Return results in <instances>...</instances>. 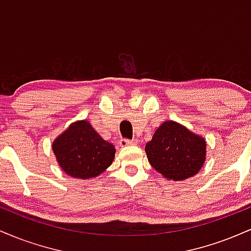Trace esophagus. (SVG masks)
Listing matches in <instances>:
<instances>
[{"label":"esophagus","mask_w":251,"mask_h":251,"mask_svg":"<svg viewBox=\"0 0 251 251\" xmlns=\"http://www.w3.org/2000/svg\"><path fill=\"white\" fill-rule=\"evenodd\" d=\"M135 140H133V139H120L119 140V144H120V146H129V145H135Z\"/></svg>","instance_id":"34e87169"}]
</instances>
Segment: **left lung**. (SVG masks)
Segmentation results:
<instances>
[{"label": "left lung", "mask_w": 251, "mask_h": 251, "mask_svg": "<svg viewBox=\"0 0 251 251\" xmlns=\"http://www.w3.org/2000/svg\"><path fill=\"white\" fill-rule=\"evenodd\" d=\"M149 163L168 179L195 176L205 162L206 143L176 122H164L145 146Z\"/></svg>", "instance_id": "1"}]
</instances>
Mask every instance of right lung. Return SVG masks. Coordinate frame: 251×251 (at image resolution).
Returning <instances> with one entry per match:
<instances>
[{"mask_svg":"<svg viewBox=\"0 0 251 251\" xmlns=\"http://www.w3.org/2000/svg\"><path fill=\"white\" fill-rule=\"evenodd\" d=\"M53 152L60 168L68 176L88 179L111 165L116 149L103 140L86 120L73 123L53 142Z\"/></svg>","mask_w":251,"mask_h":251,"instance_id":"add662e5","label":"right lung"}]
</instances>
